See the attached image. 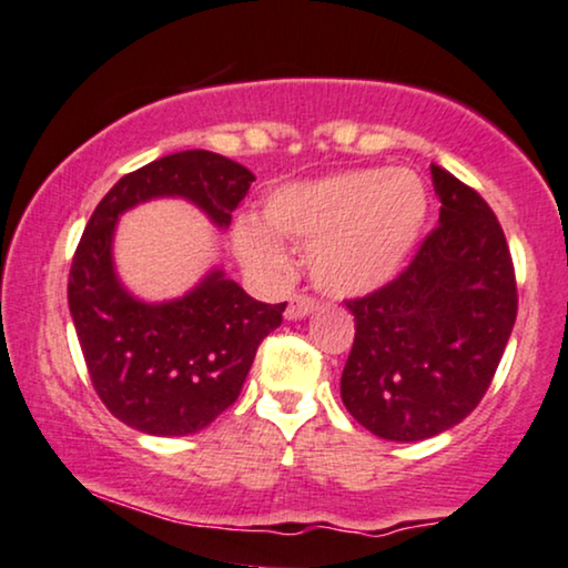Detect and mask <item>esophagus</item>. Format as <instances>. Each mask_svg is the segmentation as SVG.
<instances>
[{
  "mask_svg": "<svg viewBox=\"0 0 568 568\" xmlns=\"http://www.w3.org/2000/svg\"><path fill=\"white\" fill-rule=\"evenodd\" d=\"M316 308V301L308 298V296H293L288 308H285V320H306L308 314H314Z\"/></svg>",
  "mask_w": 568,
  "mask_h": 568,
  "instance_id": "34e87169",
  "label": "esophagus"
}]
</instances>
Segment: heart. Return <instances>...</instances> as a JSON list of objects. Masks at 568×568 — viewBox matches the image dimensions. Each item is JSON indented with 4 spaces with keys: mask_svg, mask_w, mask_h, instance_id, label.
I'll use <instances>...</instances> for the list:
<instances>
[{
    "mask_svg": "<svg viewBox=\"0 0 568 568\" xmlns=\"http://www.w3.org/2000/svg\"><path fill=\"white\" fill-rule=\"evenodd\" d=\"M428 217L418 173L361 169L277 186L256 217H239L233 248L246 270L277 280L291 260L277 239L308 248V275L332 298H361L397 277Z\"/></svg>",
    "mask_w": 568,
    "mask_h": 568,
    "instance_id": "obj_1",
    "label": "heart"
}]
</instances>
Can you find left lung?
Wrapping results in <instances>:
<instances>
[{"mask_svg":"<svg viewBox=\"0 0 568 568\" xmlns=\"http://www.w3.org/2000/svg\"><path fill=\"white\" fill-rule=\"evenodd\" d=\"M438 229L403 275L347 301L355 316L339 395L347 413L387 442H423L475 410L517 320L504 231L486 200L438 165Z\"/></svg>","mask_w":568,"mask_h":568,"instance_id":"left-lung-1","label":"left lung"}]
</instances>
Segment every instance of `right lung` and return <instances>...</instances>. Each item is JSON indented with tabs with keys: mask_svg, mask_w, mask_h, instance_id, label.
I'll return each instance as SVG.
<instances>
[{
	"mask_svg": "<svg viewBox=\"0 0 568 568\" xmlns=\"http://www.w3.org/2000/svg\"><path fill=\"white\" fill-rule=\"evenodd\" d=\"M252 181L254 173L231 158L184 150L121 176L85 225L67 285L74 332L98 397L140 434H196L236 403L285 304L254 301L223 267L207 270L179 298H138L113 262L119 217L173 196L225 231Z\"/></svg>",
	"mask_w": 568,
	"mask_h": 568,
	"instance_id": "right-lung-1",
	"label": "right lung"
}]
</instances>
